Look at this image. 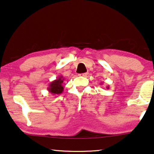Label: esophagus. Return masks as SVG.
I'll return each instance as SVG.
<instances>
[{
  "mask_svg": "<svg viewBox=\"0 0 154 154\" xmlns=\"http://www.w3.org/2000/svg\"><path fill=\"white\" fill-rule=\"evenodd\" d=\"M88 75V72H85V73H82V74H79L78 75L79 76H83V77H86V75Z\"/></svg>",
  "mask_w": 154,
  "mask_h": 154,
  "instance_id": "34e87169",
  "label": "esophagus"
}]
</instances>
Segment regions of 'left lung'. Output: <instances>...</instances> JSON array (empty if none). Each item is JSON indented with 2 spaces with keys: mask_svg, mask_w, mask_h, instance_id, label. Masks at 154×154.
Returning <instances> with one entry per match:
<instances>
[{
  "mask_svg": "<svg viewBox=\"0 0 154 154\" xmlns=\"http://www.w3.org/2000/svg\"><path fill=\"white\" fill-rule=\"evenodd\" d=\"M107 89H109V86H107Z\"/></svg>",
  "mask_w": 154,
  "mask_h": 154,
  "instance_id": "8db88e82",
  "label": "left lung"
}]
</instances>
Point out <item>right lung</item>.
<instances>
[{
    "instance_id": "obj_1",
    "label": "right lung",
    "mask_w": 154,
    "mask_h": 154,
    "mask_svg": "<svg viewBox=\"0 0 154 154\" xmlns=\"http://www.w3.org/2000/svg\"><path fill=\"white\" fill-rule=\"evenodd\" d=\"M64 79L65 78H63V76H62V75L58 76L57 79L54 80L49 84L48 88H47L48 91L52 95L62 94L63 91V84Z\"/></svg>"
}]
</instances>
